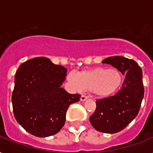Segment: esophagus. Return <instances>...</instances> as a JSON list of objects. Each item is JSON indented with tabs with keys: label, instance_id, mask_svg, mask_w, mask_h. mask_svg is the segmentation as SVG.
<instances>
[{
	"label": "esophagus",
	"instance_id": "obj_1",
	"mask_svg": "<svg viewBox=\"0 0 153 153\" xmlns=\"http://www.w3.org/2000/svg\"><path fill=\"white\" fill-rule=\"evenodd\" d=\"M88 98V97L87 96H85V95H82L81 98H80V100L82 101V102H84V101H86V99Z\"/></svg>",
	"mask_w": 153,
	"mask_h": 153
}]
</instances>
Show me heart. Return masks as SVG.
<instances>
[{
	"instance_id": "b5f03b06",
	"label": "heart",
	"mask_w": 153,
	"mask_h": 153,
	"mask_svg": "<svg viewBox=\"0 0 153 153\" xmlns=\"http://www.w3.org/2000/svg\"><path fill=\"white\" fill-rule=\"evenodd\" d=\"M67 80L78 91H91L97 98H105L118 91L123 78L117 68L95 67L81 71L77 75L70 73Z\"/></svg>"
}]
</instances>
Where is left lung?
Returning a JSON list of instances; mask_svg holds the SVG:
<instances>
[{
  "label": "left lung",
  "mask_w": 153,
  "mask_h": 153,
  "mask_svg": "<svg viewBox=\"0 0 153 153\" xmlns=\"http://www.w3.org/2000/svg\"><path fill=\"white\" fill-rule=\"evenodd\" d=\"M102 63L116 67L126 78L115 95L97 100L96 110L90 117V121L96 130L116 133L126 128L140 110L145 93L142 70L134 60L123 56L108 57Z\"/></svg>",
  "instance_id": "8db88e82"
}]
</instances>
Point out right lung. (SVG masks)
<instances>
[{
	"instance_id": "1",
	"label": "right lung",
	"mask_w": 153,
	"mask_h": 153,
	"mask_svg": "<svg viewBox=\"0 0 153 153\" xmlns=\"http://www.w3.org/2000/svg\"><path fill=\"white\" fill-rule=\"evenodd\" d=\"M67 70L46 57L20 65L12 95L14 116L25 130L38 137L55 135L62 128L68 107L81 96L67 93L61 86Z\"/></svg>"
}]
</instances>
